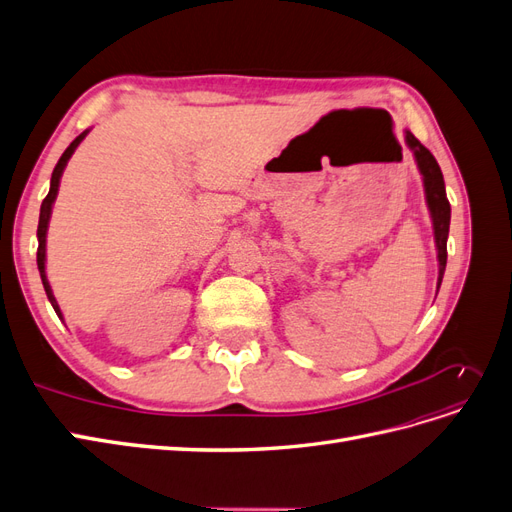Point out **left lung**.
Returning a JSON list of instances; mask_svg holds the SVG:
<instances>
[{
    "instance_id": "left-lung-1",
    "label": "left lung",
    "mask_w": 512,
    "mask_h": 512,
    "mask_svg": "<svg viewBox=\"0 0 512 512\" xmlns=\"http://www.w3.org/2000/svg\"><path fill=\"white\" fill-rule=\"evenodd\" d=\"M406 143L414 153V160L418 170L423 175V185H425V198H427V207L431 213V222H433V237H436V250H438V288L442 284L444 269H446V239H448V226H451V203L446 198V188H444V177L442 170L436 162V158L431 156V151L421 145V141L412 134L406 132Z\"/></svg>"
}]
</instances>
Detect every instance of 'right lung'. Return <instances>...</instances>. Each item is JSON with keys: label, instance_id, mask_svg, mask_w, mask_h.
I'll return each instance as SVG.
<instances>
[{"label": "right lung", "instance_id": "1", "mask_svg": "<svg viewBox=\"0 0 512 512\" xmlns=\"http://www.w3.org/2000/svg\"><path fill=\"white\" fill-rule=\"evenodd\" d=\"M87 132H89V130H85L83 134L76 136L74 141L70 143V147H68L64 153H61V158H59V162L55 164V168H53V175H51V190H49V194H46V198L42 200V207H40V220H38V271H40V277H42V286H44L46 297H49V301H51V305H53V309H55V314H57L59 318H61V309H59V305H57V301H55V297H53L51 284H49V280H46V271H44V260H46V230H49V220H51L53 203H55V198H57V190H59V179H61V173H64V168H66L68 160L72 158L74 149L81 145V141H83V138L87 136Z\"/></svg>", "mask_w": 512, "mask_h": 512}]
</instances>
